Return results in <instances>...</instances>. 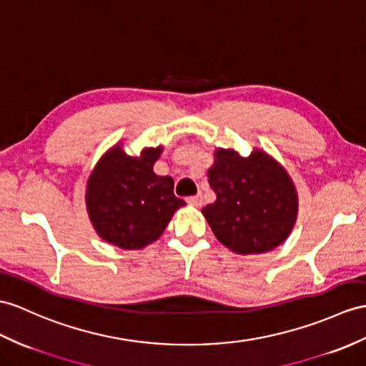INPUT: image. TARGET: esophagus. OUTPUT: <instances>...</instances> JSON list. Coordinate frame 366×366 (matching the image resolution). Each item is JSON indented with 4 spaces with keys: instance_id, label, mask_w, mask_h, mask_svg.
Masks as SVG:
<instances>
[{
    "instance_id": "esophagus-1",
    "label": "esophagus",
    "mask_w": 366,
    "mask_h": 366,
    "mask_svg": "<svg viewBox=\"0 0 366 366\" xmlns=\"http://www.w3.org/2000/svg\"><path fill=\"white\" fill-rule=\"evenodd\" d=\"M186 200H188V203H191V204H195V207H202V204H203V197H202V194L192 195V197H188Z\"/></svg>"
}]
</instances>
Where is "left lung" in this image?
Here are the masks:
<instances>
[{
    "label": "left lung",
    "instance_id": "obj_1",
    "mask_svg": "<svg viewBox=\"0 0 366 366\" xmlns=\"http://www.w3.org/2000/svg\"><path fill=\"white\" fill-rule=\"evenodd\" d=\"M216 202L202 209L222 244L239 254L270 252L295 224L297 192L286 171L264 152L242 158L219 149L208 171Z\"/></svg>",
    "mask_w": 366,
    "mask_h": 366
}]
</instances>
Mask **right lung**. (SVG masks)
<instances>
[{"instance_id": "right-lung-1", "label": "right lung", "mask_w": 366, "mask_h": 366, "mask_svg": "<svg viewBox=\"0 0 366 366\" xmlns=\"http://www.w3.org/2000/svg\"><path fill=\"white\" fill-rule=\"evenodd\" d=\"M162 147L139 158L121 149L107 154L88 180L86 208L97 234L124 250L154 242L184 202L175 197L174 180L154 172Z\"/></svg>"}]
</instances>
